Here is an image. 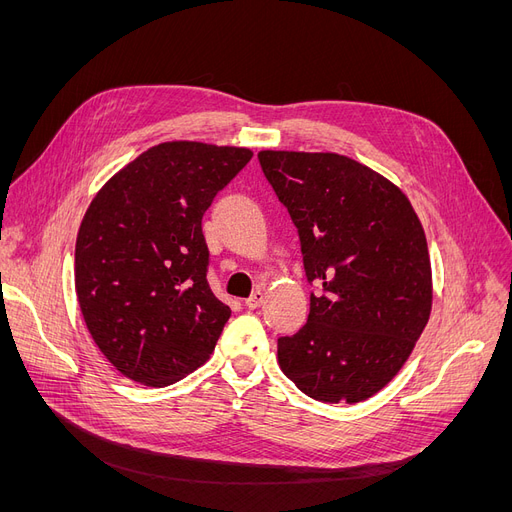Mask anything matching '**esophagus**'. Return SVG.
Returning a JSON list of instances; mask_svg holds the SVG:
<instances>
[{
  "label": "esophagus",
  "mask_w": 512,
  "mask_h": 512,
  "mask_svg": "<svg viewBox=\"0 0 512 512\" xmlns=\"http://www.w3.org/2000/svg\"><path fill=\"white\" fill-rule=\"evenodd\" d=\"M263 297H265L263 290H253V294H251V297L245 301V305H247L249 309H257V307H261Z\"/></svg>",
  "instance_id": "34e87169"
}]
</instances>
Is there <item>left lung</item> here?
Here are the masks:
<instances>
[{
  "label": "left lung",
  "instance_id": "1",
  "mask_svg": "<svg viewBox=\"0 0 512 512\" xmlns=\"http://www.w3.org/2000/svg\"><path fill=\"white\" fill-rule=\"evenodd\" d=\"M299 228L311 294L307 324L278 340V363L321 402H361L407 363L432 313V263L400 188L338 153L259 151Z\"/></svg>",
  "mask_w": 512,
  "mask_h": 512
}]
</instances>
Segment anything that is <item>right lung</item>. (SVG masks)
Returning a JSON list of instances; mask_svg holds the SVG:
<instances>
[{"label":"right lung","mask_w":512,"mask_h":512,"mask_svg":"<svg viewBox=\"0 0 512 512\" xmlns=\"http://www.w3.org/2000/svg\"><path fill=\"white\" fill-rule=\"evenodd\" d=\"M253 157L247 147L166 141L107 180L76 234L74 288L103 357L164 388L213 353L230 307L207 284L201 220Z\"/></svg>","instance_id":"right-lung-1"}]
</instances>
